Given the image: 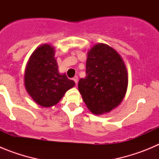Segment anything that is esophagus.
<instances>
[{"mask_svg":"<svg viewBox=\"0 0 159 159\" xmlns=\"http://www.w3.org/2000/svg\"><path fill=\"white\" fill-rule=\"evenodd\" d=\"M73 80H74V82L75 83V84H76L77 85V83H78V76H76V75H75V77H74V78L72 79Z\"/></svg>","mask_w":159,"mask_h":159,"instance_id":"obj_1","label":"esophagus"}]
</instances>
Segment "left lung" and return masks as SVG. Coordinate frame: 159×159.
<instances>
[{"label": "left lung", "instance_id": "1", "mask_svg": "<svg viewBox=\"0 0 159 159\" xmlns=\"http://www.w3.org/2000/svg\"><path fill=\"white\" fill-rule=\"evenodd\" d=\"M127 86V67L116 50L102 43L88 50L86 76L80 80L78 89L90 111L102 115L117 107Z\"/></svg>", "mask_w": 159, "mask_h": 159}]
</instances>
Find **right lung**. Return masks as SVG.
Masks as SVG:
<instances>
[{
	"label": "right lung",
	"instance_id": "right-lung-1",
	"mask_svg": "<svg viewBox=\"0 0 159 159\" xmlns=\"http://www.w3.org/2000/svg\"><path fill=\"white\" fill-rule=\"evenodd\" d=\"M24 84L29 96L43 107L60 102L64 94L75 86V82L60 74L55 58V48L43 43L35 49L25 70Z\"/></svg>",
	"mask_w": 159,
	"mask_h": 159
}]
</instances>
